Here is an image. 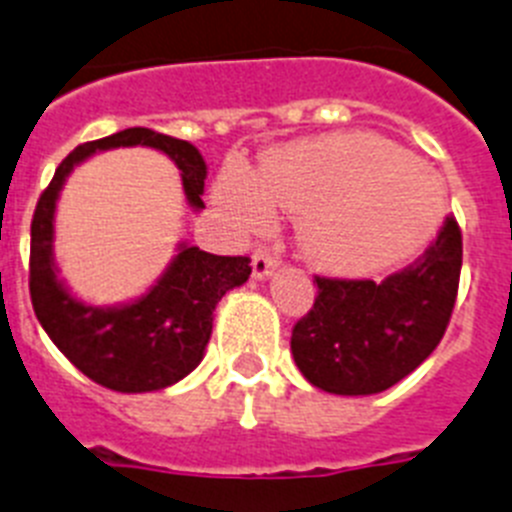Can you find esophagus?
Segmentation results:
<instances>
[{
	"label": "esophagus",
	"instance_id": "34e87169",
	"mask_svg": "<svg viewBox=\"0 0 512 512\" xmlns=\"http://www.w3.org/2000/svg\"><path fill=\"white\" fill-rule=\"evenodd\" d=\"M277 256H274V253L271 251H266V248H259V251L253 253V261H251V266H253V277L256 279H266L271 274V271L277 269Z\"/></svg>",
	"mask_w": 512,
	"mask_h": 512
}]
</instances>
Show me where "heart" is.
I'll return each mask as SVG.
<instances>
[{
	"mask_svg": "<svg viewBox=\"0 0 512 512\" xmlns=\"http://www.w3.org/2000/svg\"><path fill=\"white\" fill-rule=\"evenodd\" d=\"M217 202L261 233L274 210L297 217L302 253L338 274H369L418 253L443 220L441 187L418 158L374 133H330L274 148L259 182L230 164Z\"/></svg>",
	"mask_w": 512,
	"mask_h": 512,
	"instance_id": "obj_1",
	"label": "heart"
}]
</instances>
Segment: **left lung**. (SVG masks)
<instances>
[{"label": "left lung", "mask_w": 512, "mask_h": 512, "mask_svg": "<svg viewBox=\"0 0 512 512\" xmlns=\"http://www.w3.org/2000/svg\"><path fill=\"white\" fill-rule=\"evenodd\" d=\"M461 274V230L446 217L423 256L382 282L315 277L318 297L292 328L297 369L333 395H377L441 343Z\"/></svg>", "instance_id": "left-lung-1"}]
</instances>
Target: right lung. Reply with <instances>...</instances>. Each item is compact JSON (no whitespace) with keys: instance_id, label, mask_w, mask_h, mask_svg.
<instances>
[{"instance_id":"right-lung-1","label":"right lung","mask_w":512,"mask_h":512,"mask_svg":"<svg viewBox=\"0 0 512 512\" xmlns=\"http://www.w3.org/2000/svg\"><path fill=\"white\" fill-rule=\"evenodd\" d=\"M148 146L164 151L182 171L192 210H202L205 158L192 143L151 128H128L89 140L63 158L51 184L40 194L30 225V300L43 330L71 364L92 382L115 392L164 390L187 377L205 356L212 312L228 289L241 287L251 274L248 256H215L179 243L158 282L146 295L115 307L84 305L58 279L53 261V220L63 182L74 166L97 151Z\"/></svg>"}]
</instances>
